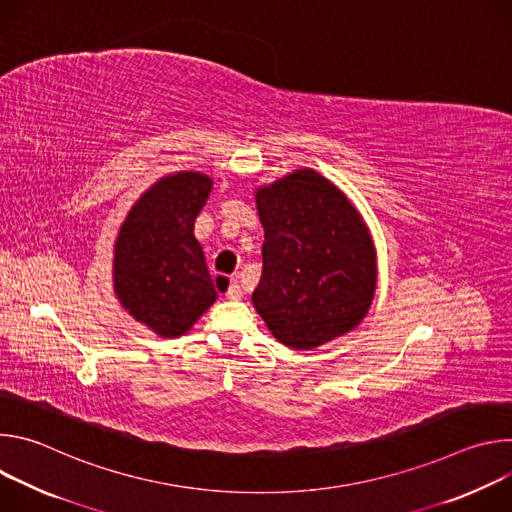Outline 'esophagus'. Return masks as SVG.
Returning <instances> with one entry per match:
<instances>
[{"label":"esophagus","mask_w":512,"mask_h":512,"mask_svg":"<svg viewBox=\"0 0 512 512\" xmlns=\"http://www.w3.org/2000/svg\"><path fill=\"white\" fill-rule=\"evenodd\" d=\"M216 281H223L221 275H216ZM241 285L237 279H229L227 281V291H225V298L227 300H241Z\"/></svg>","instance_id":"1"}]
</instances>
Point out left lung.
<instances>
[{"label": "left lung", "instance_id": "obj_1", "mask_svg": "<svg viewBox=\"0 0 512 512\" xmlns=\"http://www.w3.org/2000/svg\"><path fill=\"white\" fill-rule=\"evenodd\" d=\"M265 231L253 306L285 346L312 350L367 316L377 255L362 216L330 180L304 168L255 192Z\"/></svg>", "mask_w": 512, "mask_h": 512}]
</instances>
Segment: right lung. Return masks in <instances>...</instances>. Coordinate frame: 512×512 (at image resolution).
Instances as JSON below:
<instances>
[{
  "mask_svg": "<svg viewBox=\"0 0 512 512\" xmlns=\"http://www.w3.org/2000/svg\"><path fill=\"white\" fill-rule=\"evenodd\" d=\"M210 190L212 180L198 172L162 178L133 204L115 243V294L137 322L162 338L186 334L216 300L194 237Z\"/></svg>",
  "mask_w": 512,
  "mask_h": 512,
  "instance_id": "obj_1",
  "label": "right lung"
}]
</instances>
